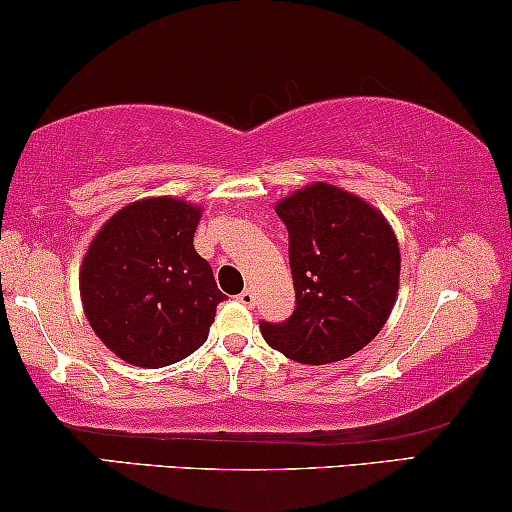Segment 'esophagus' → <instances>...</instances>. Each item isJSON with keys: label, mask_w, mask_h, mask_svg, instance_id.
<instances>
[{"label": "esophagus", "mask_w": 512, "mask_h": 512, "mask_svg": "<svg viewBox=\"0 0 512 512\" xmlns=\"http://www.w3.org/2000/svg\"><path fill=\"white\" fill-rule=\"evenodd\" d=\"M237 301H239V304H244L246 308H254V306H256V294H254V289H244V292L237 296Z\"/></svg>", "instance_id": "34e87169"}]
</instances>
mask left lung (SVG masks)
<instances>
[{
    "mask_svg": "<svg viewBox=\"0 0 512 512\" xmlns=\"http://www.w3.org/2000/svg\"><path fill=\"white\" fill-rule=\"evenodd\" d=\"M289 232L296 308L261 323L268 346L296 363H337L380 334L399 294L401 251L375 206L342 187L313 182L280 199Z\"/></svg>",
    "mask_w": 512,
    "mask_h": 512,
    "instance_id": "8db88e82",
    "label": "left lung"
}]
</instances>
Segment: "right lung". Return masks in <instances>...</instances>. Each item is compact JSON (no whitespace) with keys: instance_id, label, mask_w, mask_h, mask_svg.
<instances>
[{"instance_id":"add662e5","label":"right lung","mask_w":512,"mask_h":512,"mask_svg":"<svg viewBox=\"0 0 512 512\" xmlns=\"http://www.w3.org/2000/svg\"><path fill=\"white\" fill-rule=\"evenodd\" d=\"M201 206L147 197L102 225L80 266L87 323L106 349L137 368L178 363L206 342L220 292L194 249Z\"/></svg>"}]
</instances>
